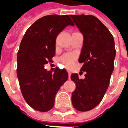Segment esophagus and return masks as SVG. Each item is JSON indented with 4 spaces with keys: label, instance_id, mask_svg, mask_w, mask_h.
Wrapping results in <instances>:
<instances>
[{
    "label": "esophagus",
    "instance_id": "obj_1",
    "mask_svg": "<svg viewBox=\"0 0 128 128\" xmlns=\"http://www.w3.org/2000/svg\"><path fill=\"white\" fill-rule=\"evenodd\" d=\"M68 78H70V75H71V72H70V71H68Z\"/></svg>",
    "mask_w": 128,
    "mask_h": 128
}]
</instances>
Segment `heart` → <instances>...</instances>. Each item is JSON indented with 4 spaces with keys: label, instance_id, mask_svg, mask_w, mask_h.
<instances>
[{
    "label": "heart",
    "instance_id": "heart-1",
    "mask_svg": "<svg viewBox=\"0 0 128 128\" xmlns=\"http://www.w3.org/2000/svg\"><path fill=\"white\" fill-rule=\"evenodd\" d=\"M76 59V56L72 53H67L61 58V61L66 67H70L72 66L73 62Z\"/></svg>",
    "mask_w": 128,
    "mask_h": 128
}]
</instances>
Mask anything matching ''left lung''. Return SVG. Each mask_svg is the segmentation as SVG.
I'll use <instances>...</instances> for the list:
<instances>
[{"label":"left lung","mask_w":128,"mask_h":128,"mask_svg":"<svg viewBox=\"0 0 128 128\" xmlns=\"http://www.w3.org/2000/svg\"><path fill=\"white\" fill-rule=\"evenodd\" d=\"M70 16L83 35L79 62L83 64L81 70L86 72L83 80L78 73L70 75L76 85L71 100L76 110L85 112L99 105L108 88L116 56L114 40L107 27L94 16Z\"/></svg>","instance_id":"1"}]
</instances>
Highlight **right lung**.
<instances>
[{
    "mask_svg": "<svg viewBox=\"0 0 128 128\" xmlns=\"http://www.w3.org/2000/svg\"><path fill=\"white\" fill-rule=\"evenodd\" d=\"M74 23L68 15H48L34 22L22 39L17 55V76L24 99L34 110L47 112L68 75L65 69L46 70L56 53V38Z\"/></svg>",
    "mask_w": 128,
    "mask_h": 128,
    "instance_id": "obj_1",
    "label": "right lung"
}]
</instances>
